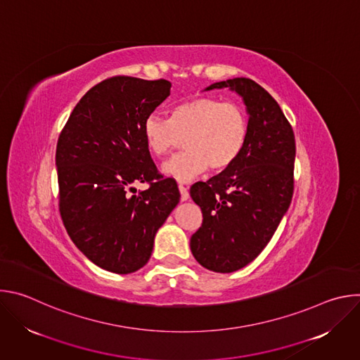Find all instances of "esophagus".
Returning <instances> with one entry per match:
<instances>
[{
    "label": "esophagus",
    "instance_id": "1",
    "mask_svg": "<svg viewBox=\"0 0 360 360\" xmlns=\"http://www.w3.org/2000/svg\"><path fill=\"white\" fill-rule=\"evenodd\" d=\"M178 188H179V192H181V200H188L189 199L188 188L184 186V185H178Z\"/></svg>",
    "mask_w": 360,
    "mask_h": 360
}]
</instances>
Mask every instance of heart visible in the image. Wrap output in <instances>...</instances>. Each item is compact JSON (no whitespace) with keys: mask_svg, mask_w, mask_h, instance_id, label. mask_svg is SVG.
Instances as JSON below:
<instances>
[{"mask_svg":"<svg viewBox=\"0 0 360 360\" xmlns=\"http://www.w3.org/2000/svg\"><path fill=\"white\" fill-rule=\"evenodd\" d=\"M249 131L248 114L236 102L212 96H195L172 110L171 120L158 114L145 118L142 134L153 157L162 158L184 138L185 150L168 160L162 171L186 182L211 168H229L245 148Z\"/></svg>","mask_w":360,"mask_h":360,"instance_id":"heart-1","label":"heart"}]
</instances>
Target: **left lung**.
Masks as SVG:
<instances>
[{
	"instance_id": "8db88e82",
	"label": "left lung",
	"mask_w": 360,
	"mask_h": 360,
	"mask_svg": "<svg viewBox=\"0 0 360 360\" xmlns=\"http://www.w3.org/2000/svg\"><path fill=\"white\" fill-rule=\"evenodd\" d=\"M236 91L249 114V131L238 160L208 182H196L191 196L202 225L191 236L195 259L210 271L235 272L272 239L293 195L295 134L274 96L249 78L215 82L207 89Z\"/></svg>"
}]
</instances>
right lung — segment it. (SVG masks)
<instances>
[{
  "label": "right lung",
  "mask_w": 360,
  "mask_h": 360,
  "mask_svg": "<svg viewBox=\"0 0 360 360\" xmlns=\"http://www.w3.org/2000/svg\"><path fill=\"white\" fill-rule=\"evenodd\" d=\"M169 89L167 79L107 78L79 99L58 138L64 226L91 262L114 274L146 265L157 231L181 198L176 182L153 164L142 134ZM135 183L148 188L136 194Z\"/></svg>",
  "instance_id": "obj_1"
}]
</instances>
